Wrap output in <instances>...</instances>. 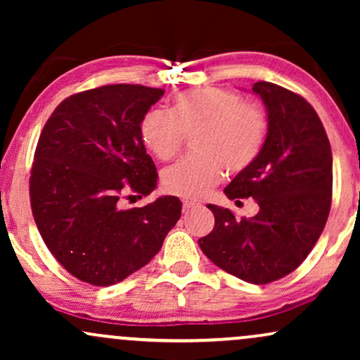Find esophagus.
I'll return each instance as SVG.
<instances>
[{"mask_svg": "<svg viewBox=\"0 0 360 360\" xmlns=\"http://www.w3.org/2000/svg\"><path fill=\"white\" fill-rule=\"evenodd\" d=\"M196 206H200V203H196V201H188V200H186L184 203H183V212H184V213H188L189 210L196 208Z\"/></svg>", "mask_w": 360, "mask_h": 360, "instance_id": "1", "label": "esophagus"}]
</instances>
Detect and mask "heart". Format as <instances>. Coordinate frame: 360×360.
<instances>
[{
    "label": "heart",
    "mask_w": 360,
    "mask_h": 360,
    "mask_svg": "<svg viewBox=\"0 0 360 360\" xmlns=\"http://www.w3.org/2000/svg\"><path fill=\"white\" fill-rule=\"evenodd\" d=\"M267 130L269 120L262 106L212 86L183 91L169 113L148 110L139 123L143 147L159 160H171L183 147L184 135L193 134L194 154L162 172L164 189L186 200L206 196L225 169L230 174L247 171L262 154Z\"/></svg>",
    "instance_id": "heart-1"
}]
</instances>
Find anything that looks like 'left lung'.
<instances>
[{
	"mask_svg": "<svg viewBox=\"0 0 360 360\" xmlns=\"http://www.w3.org/2000/svg\"><path fill=\"white\" fill-rule=\"evenodd\" d=\"M269 130L262 154L235 176L225 194L235 203L254 198L259 213L237 220L208 205L214 226L200 240L205 255L223 271L252 284L278 281L307 259L332 205V148L320 117L300 94L259 81Z\"/></svg>",
	"mask_w": 360,
	"mask_h": 360,
	"instance_id": "obj_1",
	"label": "left lung"
}]
</instances>
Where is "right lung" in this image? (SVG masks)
I'll return each mask as SVG.
<instances>
[{"label":"right lung","mask_w":360,"mask_h":360,"mask_svg":"<svg viewBox=\"0 0 360 360\" xmlns=\"http://www.w3.org/2000/svg\"><path fill=\"white\" fill-rule=\"evenodd\" d=\"M162 94L140 84L82 91L53 110L40 134L30 176L37 229L57 262L93 286L117 284L150 262L181 218L176 196L122 208L127 194L148 196L157 186L139 123Z\"/></svg>","instance_id":"add662e5"}]
</instances>
